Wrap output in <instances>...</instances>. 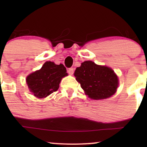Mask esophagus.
Instances as JSON below:
<instances>
[{"label": "esophagus", "mask_w": 147, "mask_h": 147, "mask_svg": "<svg viewBox=\"0 0 147 147\" xmlns=\"http://www.w3.org/2000/svg\"><path fill=\"white\" fill-rule=\"evenodd\" d=\"M67 72H68V74H70V75H72L74 72V69L73 67H70L67 69Z\"/></svg>", "instance_id": "34e87169"}]
</instances>
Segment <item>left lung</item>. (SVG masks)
<instances>
[{
    "label": "left lung",
    "mask_w": 147,
    "mask_h": 147,
    "mask_svg": "<svg viewBox=\"0 0 147 147\" xmlns=\"http://www.w3.org/2000/svg\"><path fill=\"white\" fill-rule=\"evenodd\" d=\"M74 76L88 97L102 100L110 97L116 91L118 80L111 68L96 65L92 61L82 63Z\"/></svg>",
    "instance_id": "obj_1"
}]
</instances>
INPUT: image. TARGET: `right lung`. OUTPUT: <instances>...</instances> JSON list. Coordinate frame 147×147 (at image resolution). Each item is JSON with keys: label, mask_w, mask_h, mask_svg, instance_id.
<instances>
[{"label": "right lung", "mask_w": 147, "mask_h": 147, "mask_svg": "<svg viewBox=\"0 0 147 147\" xmlns=\"http://www.w3.org/2000/svg\"><path fill=\"white\" fill-rule=\"evenodd\" d=\"M67 76L63 64L56 65L46 61L41 69L27 76V84L31 92L36 97L43 98L58 90L62 78Z\"/></svg>", "instance_id": "obj_1"}]
</instances>
